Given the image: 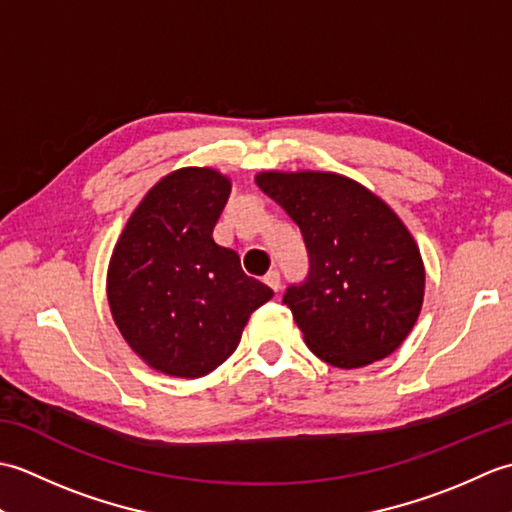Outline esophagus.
Segmentation results:
<instances>
[{
    "label": "esophagus",
    "instance_id": "esophagus-1",
    "mask_svg": "<svg viewBox=\"0 0 512 512\" xmlns=\"http://www.w3.org/2000/svg\"><path fill=\"white\" fill-rule=\"evenodd\" d=\"M264 281H266V286H268V288H273L275 292H277V290H279V286H281V277H279L277 270H268L266 277H264Z\"/></svg>",
    "mask_w": 512,
    "mask_h": 512
}]
</instances>
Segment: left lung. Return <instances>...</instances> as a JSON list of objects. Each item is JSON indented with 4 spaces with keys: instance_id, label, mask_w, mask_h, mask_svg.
Here are the masks:
<instances>
[{
    "instance_id": "8db88e82",
    "label": "left lung",
    "mask_w": 512,
    "mask_h": 512,
    "mask_svg": "<svg viewBox=\"0 0 512 512\" xmlns=\"http://www.w3.org/2000/svg\"><path fill=\"white\" fill-rule=\"evenodd\" d=\"M257 187L301 228L310 275L284 303L314 356L341 369L396 352L424 299L416 239L361 182L332 171H262Z\"/></svg>"
}]
</instances>
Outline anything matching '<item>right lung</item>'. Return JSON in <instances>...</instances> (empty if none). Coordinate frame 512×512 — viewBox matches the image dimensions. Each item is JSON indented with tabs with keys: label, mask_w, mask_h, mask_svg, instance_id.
<instances>
[{
	"label": "right lung",
	"mask_w": 512,
	"mask_h": 512,
	"mask_svg": "<svg viewBox=\"0 0 512 512\" xmlns=\"http://www.w3.org/2000/svg\"><path fill=\"white\" fill-rule=\"evenodd\" d=\"M231 178L182 167L158 180L129 215L107 268L116 328L143 361L173 378H200L222 365L248 317L268 299L239 255L217 246L213 228Z\"/></svg>",
	"instance_id": "obj_1"
}]
</instances>
